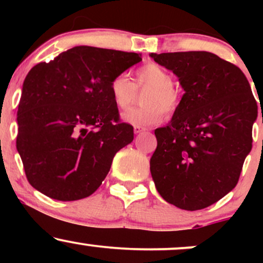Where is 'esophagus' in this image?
<instances>
[{
  "label": "esophagus",
  "instance_id": "34e87169",
  "mask_svg": "<svg viewBox=\"0 0 263 263\" xmlns=\"http://www.w3.org/2000/svg\"><path fill=\"white\" fill-rule=\"evenodd\" d=\"M144 131V128H142V127H135L134 128V132H135V135H138V134H141V132H143Z\"/></svg>",
  "mask_w": 263,
  "mask_h": 263
}]
</instances>
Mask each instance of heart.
I'll return each instance as SVG.
<instances>
[{
	"label": "heart",
	"instance_id": "heart-1",
	"mask_svg": "<svg viewBox=\"0 0 263 263\" xmlns=\"http://www.w3.org/2000/svg\"><path fill=\"white\" fill-rule=\"evenodd\" d=\"M173 77L170 71L157 64L141 66L136 71V84L126 74L115 77L110 84L114 102L119 108H127L135 104L137 85L141 89H151L144 96V105L131 108L121 115L123 122L136 127H149L157 125L164 117V110L173 112L179 105V95L173 89Z\"/></svg>",
	"mask_w": 263,
	"mask_h": 263
}]
</instances>
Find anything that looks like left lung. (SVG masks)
Masks as SVG:
<instances>
[{
	"label": "left lung",
	"mask_w": 263,
	"mask_h": 263,
	"mask_svg": "<svg viewBox=\"0 0 263 263\" xmlns=\"http://www.w3.org/2000/svg\"><path fill=\"white\" fill-rule=\"evenodd\" d=\"M183 87L171 122L155 131L151 174L161 197L200 210L236 186L252 148L257 102L240 68L209 52L151 53Z\"/></svg>",
	"instance_id": "1"
}]
</instances>
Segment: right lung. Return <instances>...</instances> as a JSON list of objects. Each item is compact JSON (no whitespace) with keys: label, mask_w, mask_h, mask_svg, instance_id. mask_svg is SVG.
Wrapping results in <instances>:
<instances>
[{"label":"right lung","mask_w":263,"mask_h":263,"mask_svg":"<svg viewBox=\"0 0 263 263\" xmlns=\"http://www.w3.org/2000/svg\"><path fill=\"white\" fill-rule=\"evenodd\" d=\"M141 60L137 53L78 45L29 70L16 146L33 188L74 201L101 185L115 155L134 141V127L119 121L110 84Z\"/></svg>","instance_id":"add662e5"}]
</instances>
